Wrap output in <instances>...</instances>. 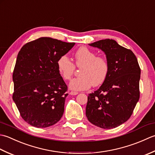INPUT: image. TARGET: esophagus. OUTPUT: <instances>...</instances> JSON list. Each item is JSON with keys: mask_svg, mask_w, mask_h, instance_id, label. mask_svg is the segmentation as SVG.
Wrapping results in <instances>:
<instances>
[{"mask_svg": "<svg viewBox=\"0 0 155 155\" xmlns=\"http://www.w3.org/2000/svg\"><path fill=\"white\" fill-rule=\"evenodd\" d=\"M78 94V92H77V91H70V93H69V94H70V95H73V96L77 95Z\"/></svg>", "mask_w": 155, "mask_h": 155, "instance_id": "34e87169", "label": "esophagus"}]
</instances>
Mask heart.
Returning a JSON list of instances; mask_svg holds the SVG:
<instances>
[{
    "label": "heart",
    "instance_id": "1",
    "mask_svg": "<svg viewBox=\"0 0 155 155\" xmlns=\"http://www.w3.org/2000/svg\"><path fill=\"white\" fill-rule=\"evenodd\" d=\"M75 64L81 67L80 77L73 79L69 83V88L75 91L84 90L91 85L97 86L106 80L109 72L107 60L102 57H96V54L86 47L79 48L74 54ZM57 67L65 80H70L74 74L75 65L66 55L60 56L57 61Z\"/></svg>",
    "mask_w": 155,
    "mask_h": 155
}]
</instances>
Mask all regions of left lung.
Wrapping results in <instances>:
<instances>
[{
	"label": "left lung",
	"mask_w": 155,
	"mask_h": 155,
	"mask_svg": "<svg viewBox=\"0 0 155 155\" xmlns=\"http://www.w3.org/2000/svg\"><path fill=\"white\" fill-rule=\"evenodd\" d=\"M89 45L105 53L109 72L99 89L88 95L86 115L100 128H116L130 118L139 100V65L131 50L113 39L100 40Z\"/></svg>",
	"instance_id": "left-lung-1"
}]
</instances>
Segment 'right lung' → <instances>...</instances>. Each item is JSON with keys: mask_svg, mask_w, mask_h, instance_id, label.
<instances>
[{"mask_svg": "<svg viewBox=\"0 0 155 155\" xmlns=\"http://www.w3.org/2000/svg\"><path fill=\"white\" fill-rule=\"evenodd\" d=\"M74 45L41 37L25 44L18 52L12 74V99L21 117L30 125L49 127L64 114L68 86L57 61Z\"/></svg>", "mask_w": 155, "mask_h": 155, "instance_id": "obj_1", "label": "right lung"}]
</instances>
